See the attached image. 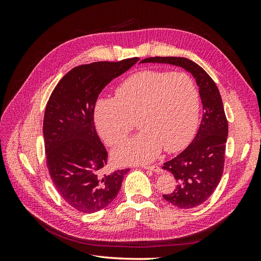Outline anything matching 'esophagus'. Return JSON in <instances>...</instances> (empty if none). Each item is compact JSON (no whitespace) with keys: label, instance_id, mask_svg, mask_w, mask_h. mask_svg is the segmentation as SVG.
Instances as JSON below:
<instances>
[{"label":"esophagus","instance_id":"1","mask_svg":"<svg viewBox=\"0 0 261 261\" xmlns=\"http://www.w3.org/2000/svg\"><path fill=\"white\" fill-rule=\"evenodd\" d=\"M145 170H150L154 173H159L160 172V168L158 165H144L143 167Z\"/></svg>","mask_w":261,"mask_h":261}]
</instances>
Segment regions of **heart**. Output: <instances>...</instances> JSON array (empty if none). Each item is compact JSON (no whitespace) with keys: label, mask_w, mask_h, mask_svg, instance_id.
I'll return each mask as SVG.
<instances>
[{"label":"heart","mask_w":261,"mask_h":261,"mask_svg":"<svg viewBox=\"0 0 261 261\" xmlns=\"http://www.w3.org/2000/svg\"><path fill=\"white\" fill-rule=\"evenodd\" d=\"M199 92L193 78L183 72L143 70L127 78L115 98H101L94 107V124L109 146L120 144L133 129L137 136L115 148L116 163H145L162 148L167 152L183 149L192 139L199 116Z\"/></svg>","instance_id":"b5f03b06"}]
</instances>
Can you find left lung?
<instances>
[{"label":"left lung","instance_id":"1","mask_svg":"<svg viewBox=\"0 0 261 261\" xmlns=\"http://www.w3.org/2000/svg\"><path fill=\"white\" fill-rule=\"evenodd\" d=\"M141 63L179 66L194 76L199 88L203 113L197 135L184 151L162 167L178 183L174 192L163 198L180 209L197 207L215 192L224 168L228 127L219 89L206 70L186 58L155 57Z\"/></svg>","mask_w":261,"mask_h":261}]
</instances>
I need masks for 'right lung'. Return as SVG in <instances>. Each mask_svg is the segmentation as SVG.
Listing matches in <instances>:
<instances>
[{"mask_svg":"<svg viewBox=\"0 0 261 261\" xmlns=\"http://www.w3.org/2000/svg\"><path fill=\"white\" fill-rule=\"evenodd\" d=\"M138 61L133 58L74 67L59 82L46 103V167L62 198L81 212L93 213L109 206L129 171H105L108 152L94 127L93 112L102 89Z\"/></svg>","mask_w":261,"mask_h":261,"instance_id":"right-lung-1","label":"right lung"}]
</instances>
